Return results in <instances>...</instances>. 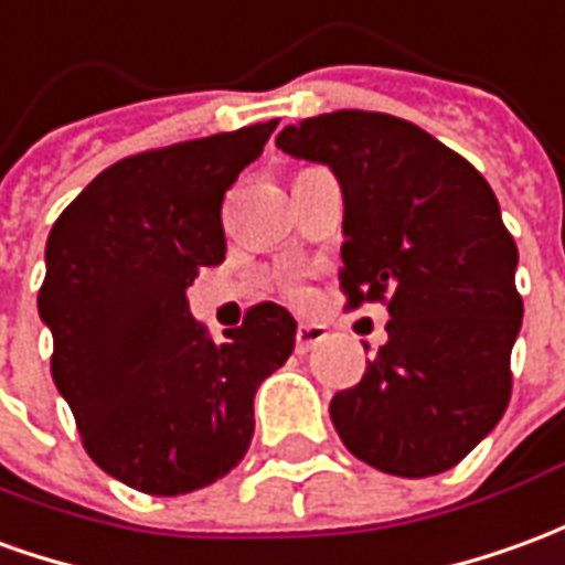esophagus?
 I'll return each instance as SVG.
<instances>
[{
  "label": "esophagus",
  "instance_id": "obj_1",
  "mask_svg": "<svg viewBox=\"0 0 565 565\" xmlns=\"http://www.w3.org/2000/svg\"><path fill=\"white\" fill-rule=\"evenodd\" d=\"M323 339H327V327H323V323L302 321L296 327V351H299V354H306V351H311L315 345H321Z\"/></svg>",
  "mask_w": 565,
  "mask_h": 565
}]
</instances>
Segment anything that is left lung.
<instances>
[{"label":"left lung","instance_id":"1","mask_svg":"<svg viewBox=\"0 0 565 565\" xmlns=\"http://www.w3.org/2000/svg\"><path fill=\"white\" fill-rule=\"evenodd\" d=\"M275 146L333 171L342 290L351 306L385 299L392 315L364 379L330 401L333 428L385 475L449 471L511 401L523 299L499 201L461 156L385 113H323L287 125Z\"/></svg>","mask_w":565,"mask_h":565}]
</instances>
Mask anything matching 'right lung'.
<instances>
[{
	"instance_id": "1",
	"label": "right lung",
	"mask_w": 565,
	"mask_h": 565,
	"mask_svg": "<svg viewBox=\"0 0 565 565\" xmlns=\"http://www.w3.org/2000/svg\"><path fill=\"white\" fill-rule=\"evenodd\" d=\"M278 121L140 152L97 173L45 244L39 318L51 376L106 475L183 495L228 475L254 437V394L290 358L275 302L214 342L186 290L226 259L223 195Z\"/></svg>"
}]
</instances>
